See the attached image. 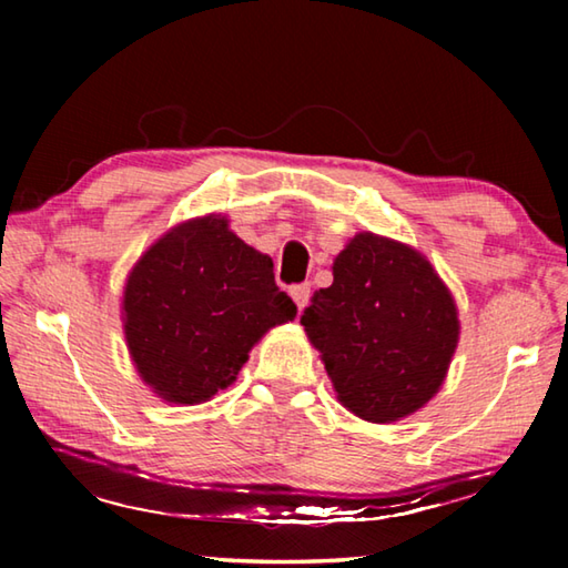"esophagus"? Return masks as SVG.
Here are the masks:
<instances>
[{"label":"esophagus","instance_id":"esophagus-1","mask_svg":"<svg viewBox=\"0 0 568 568\" xmlns=\"http://www.w3.org/2000/svg\"><path fill=\"white\" fill-rule=\"evenodd\" d=\"M291 295H293V301H295V305L303 307L311 303V283H297V285H293L291 287Z\"/></svg>","mask_w":568,"mask_h":568}]
</instances>
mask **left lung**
I'll return each instance as SVG.
<instances>
[{
  "mask_svg": "<svg viewBox=\"0 0 568 568\" xmlns=\"http://www.w3.org/2000/svg\"><path fill=\"white\" fill-rule=\"evenodd\" d=\"M341 403L371 423H390L434 398L458 343L448 287L416 250L355 235L301 315Z\"/></svg>",
  "mask_w": 568,
  "mask_h": 568,
  "instance_id": "obj_1",
  "label": "left lung"
}]
</instances>
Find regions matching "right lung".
<instances>
[{
	"label": "right lung",
	"mask_w": 568,
	"mask_h": 568,
	"mask_svg": "<svg viewBox=\"0 0 568 568\" xmlns=\"http://www.w3.org/2000/svg\"><path fill=\"white\" fill-rule=\"evenodd\" d=\"M295 313L271 257L217 215L172 227L124 287V335L142 381L187 406L227 388L261 335Z\"/></svg>",
	"instance_id": "1"
}]
</instances>
